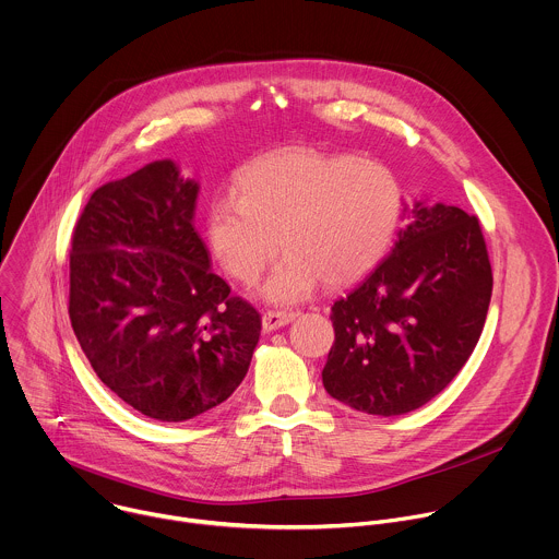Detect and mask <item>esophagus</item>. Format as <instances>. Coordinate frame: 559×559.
I'll use <instances>...</instances> for the list:
<instances>
[{
  "instance_id": "1",
  "label": "esophagus",
  "mask_w": 559,
  "mask_h": 559,
  "mask_svg": "<svg viewBox=\"0 0 559 559\" xmlns=\"http://www.w3.org/2000/svg\"><path fill=\"white\" fill-rule=\"evenodd\" d=\"M294 320V313H285V311H267L263 313V329L270 331H278L283 326H287Z\"/></svg>"
}]
</instances>
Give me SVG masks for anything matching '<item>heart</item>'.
Instances as JSON below:
<instances>
[{"label":"heart","instance_id":"heart-1","mask_svg":"<svg viewBox=\"0 0 559 559\" xmlns=\"http://www.w3.org/2000/svg\"><path fill=\"white\" fill-rule=\"evenodd\" d=\"M235 191L237 198L209 206L211 250L233 278L250 285L283 243L287 254L261 287L274 305L366 276L385 254L403 204L388 165L305 147L259 156L241 169Z\"/></svg>","mask_w":559,"mask_h":559}]
</instances>
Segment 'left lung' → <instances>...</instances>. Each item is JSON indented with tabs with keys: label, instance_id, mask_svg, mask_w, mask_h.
Wrapping results in <instances>:
<instances>
[{
	"label": "left lung",
	"instance_id": "left-lung-1",
	"mask_svg": "<svg viewBox=\"0 0 559 559\" xmlns=\"http://www.w3.org/2000/svg\"><path fill=\"white\" fill-rule=\"evenodd\" d=\"M405 213L409 224L390 257L331 309L324 390L372 416L409 414L436 399L473 355L492 296L477 217L423 200Z\"/></svg>",
	"mask_w": 559,
	"mask_h": 559
}]
</instances>
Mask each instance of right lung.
Returning a JSON list of instances; mask_svg holds the SVG:
<instances>
[{"instance_id": "obj_1", "label": "right lung", "mask_w": 559, "mask_h": 559, "mask_svg": "<svg viewBox=\"0 0 559 559\" xmlns=\"http://www.w3.org/2000/svg\"><path fill=\"white\" fill-rule=\"evenodd\" d=\"M200 185L154 160L102 185L71 241L69 318L99 381L160 423L222 405L243 381L261 316L211 270Z\"/></svg>"}]
</instances>
